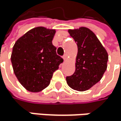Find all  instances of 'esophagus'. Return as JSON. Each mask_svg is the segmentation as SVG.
<instances>
[{"label":"esophagus","instance_id":"obj_1","mask_svg":"<svg viewBox=\"0 0 121 121\" xmlns=\"http://www.w3.org/2000/svg\"><path fill=\"white\" fill-rule=\"evenodd\" d=\"M62 58H63V59L65 60V61H66V60L67 59V54H65V55L62 56Z\"/></svg>","mask_w":121,"mask_h":121}]
</instances>
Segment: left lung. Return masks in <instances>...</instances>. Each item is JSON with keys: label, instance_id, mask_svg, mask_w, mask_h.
<instances>
[{"label": "left lung", "instance_id": "left-lung-1", "mask_svg": "<svg viewBox=\"0 0 121 121\" xmlns=\"http://www.w3.org/2000/svg\"><path fill=\"white\" fill-rule=\"evenodd\" d=\"M77 45L75 72L67 76V85L73 90L85 91L98 83L107 69L108 55L92 31L85 27L69 30Z\"/></svg>", "mask_w": 121, "mask_h": 121}]
</instances>
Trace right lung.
<instances>
[{"mask_svg":"<svg viewBox=\"0 0 121 121\" xmlns=\"http://www.w3.org/2000/svg\"><path fill=\"white\" fill-rule=\"evenodd\" d=\"M55 32L36 27L19 38L13 46L11 59L14 74L30 92H40L49 86L53 73L63 62L52 44Z\"/></svg>","mask_w":121,"mask_h":121,"instance_id":"obj_1","label":"right lung"}]
</instances>
